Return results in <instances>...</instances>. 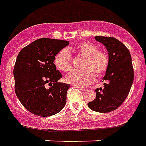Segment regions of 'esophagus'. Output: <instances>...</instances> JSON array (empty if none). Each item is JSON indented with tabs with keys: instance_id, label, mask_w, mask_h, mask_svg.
<instances>
[{
	"instance_id": "34e87169",
	"label": "esophagus",
	"mask_w": 146,
	"mask_h": 146,
	"mask_svg": "<svg viewBox=\"0 0 146 146\" xmlns=\"http://www.w3.org/2000/svg\"><path fill=\"white\" fill-rule=\"evenodd\" d=\"M78 88H79V89H80V90H82V91H84H84H87V88H84V87H78Z\"/></svg>"
}]
</instances>
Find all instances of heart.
Returning a JSON list of instances; mask_svg holds the SVG:
<instances>
[{
    "label": "heart",
    "mask_w": 146,
    "mask_h": 146,
    "mask_svg": "<svg viewBox=\"0 0 146 146\" xmlns=\"http://www.w3.org/2000/svg\"><path fill=\"white\" fill-rule=\"evenodd\" d=\"M74 50L85 57L84 71H72L65 78L66 82L78 87L90 84L96 76L102 77L108 70L109 58L106 52L99 50L96 45L89 41L81 42L74 47ZM72 54L68 49H62L56 55L54 64L61 72H67L72 68Z\"/></svg>",
    "instance_id": "obj_1"
}]
</instances>
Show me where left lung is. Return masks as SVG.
Returning a JSON list of instances; mask_svg holds the SVG:
<instances>
[{"mask_svg":"<svg viewBox=\"0 0 146 146\" xmlns=\"http://www.w3.org/2000/svg\"><path fill=\"white\" fill-rule=\"evenodd\" d=\"M108 53L109 65L103 78L104 87L96 90V99L88 107L98 112L117 109L127 97L133 82L134 73L130 51L123 43L113 37L96 36Z\"/></svg>","mask_w":146,"mask_h":146,"instance_id":"8db88e82","label":"left lung"}]
</instances>
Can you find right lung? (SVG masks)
Wrapping results in <instances>:
<instances>
[{"label":"right lung","mask_w":146,"mask_h":146,"mask_svg":"<svg viewBox=\"0 0 146 146\" xmlns=\"http://www.w3.org/2000/svg\"><path fill=\"white\" fill-rule=\"evenodd\" d=\"M68 44L67 40L40 38L22 49L17 56L13 68L15 93L34 115L51 116L66 105L70 85L58 82L62 75L53 62L56 55Z\"/></svg>","instance_id":"add662e5"}]
</instances>
